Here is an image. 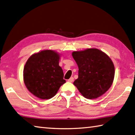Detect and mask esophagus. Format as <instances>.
I'll return each instance as SVG.
<instances>
[{"mask_svg": "<svg viewBox=\"0 0 135 135\" xmlns=\"http://www.w3.org/2000/svg\"><path fill=\"white\" fill-rule=\"evenodd\" d=\"M73 80H74V78H73V77H71L69 79H68V82H73Z\"/></svg>", "mask_w": 135, "mask_h": 135, "instance_id": "34e87169", "label": "esophagus"}]
</instances>
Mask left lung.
Here are the masks:
<instances>
[{
    "instance_id": "obj_1",
    "label": "left lung",
    "mask_w": 135,
    "mask_h": 135,
    "mask_svg": "<svg viewBox=\"0 0 135 135\" xmlns=\"http://www.w3.org/2000/svg\"><path fill=\"white\" fill-rule=\"evenodd\" d=\"M72 56L78 66V78L73 85L86 99L103 95L112 85L115 67L108 56L98 49L73 52Z\"/></svg>"
}]
</instances>
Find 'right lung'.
I'll return each mask as SVG.
<instances>
[{
    "mask_svg": "<svg viewBox=\"0 0 135 135\" xmlns=\"http://www.w3.org/2000/svg\"><path fill=\"white\" fill-rule=\"evenodd\" d=\"M60 56L51 50L32 55L25 64L23 80L30 93L41 99L53 98L63 84V72L59 66Z\"/></svg>",
    "mask_w": 135,
    "mask_h": 135,
    "instance_id": "add662e5",
    "label": "right lung"
}]
</instances>
